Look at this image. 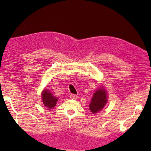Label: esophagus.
<instances>
[{"instance_id":"34e87169","label":"esophagus","mask_w":151,"mask_h":151,"mask_svg":"<svg viewBox=\"0 0 151 151\" xmlns=\"http://www.w3.org/2000/svg\"><path fill=\"white\" fill-rule=\"evenodd\" d=\"M70 98L74 99V100H76V99H77V95H74V94H70Z\"/></svg>"}]
</instances>
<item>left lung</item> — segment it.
<instances>
[{
    "label": "left lung",
    "instance_id": "left-lung-1",
    "mask_svg": "<svg viewBox=\"0 0 151 151\" xmlns=\"http://www.w3.org/2000/svg\"><path fill=\"white\" fill-rule=\"evenodd\" d=\"M108 101V95L104 86H101L93 95L89 104V110L93 114L101 111Z\"/></svg>",
    "mask_w": 151,
    "mask_h": 151
}]
</instances>
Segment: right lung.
I'll use <instances>...</instances> for the list:
<instances>
[{
    "label": "right lung",
    "instance_id": "add662e5",
    "mask_svg": "<svg viewBox=\"0 0 151 151\" xmlns=\"http://www.w3.org/2000/svg\"><path fill=\"white\" fill-rule=\"evenodd\" d=\"M41 99H42L43 103L44 106L47 108H53L55 106L57 101L58 99L55 96L52 95L49 90L48 89H44L42 91V94H41Z\"/></svg>",
    "mask_w": 151,
    "mask_h": 151
}]
</instances>
